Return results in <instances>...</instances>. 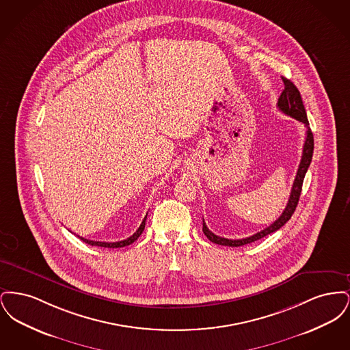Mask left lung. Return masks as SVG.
Instances as JSON below:
<instances>
[{
  "label": "left lung",
  "mask_w": 350,
  "mask_h": 350,
  "mask_svg": "<svg viewBox=\"0 0 350 350\" xmlns=\"http://www.w3.org/2000/svg\"><path fill=\"white\" fill-rule=\"evenodd\" d=\"M283 83H284V89H283L282 94L278 98V109L284 113L286 116L288 117L295 118L298 122L303 123L307 129L306 131V140H304V146H303V153H301V160H300L299 167H298V172H297V177L294 180L293 183V189H291V193H290V198L287 202V206L286 208L283 210L282 215L278 217L273 224H270L269 227H267L265 230L260 231V232L254 233L250 237H245V239H239V240H231V239H224V237H220L217 236L214 233L211 232L204 220H203V233L207 236V239L215 244L219 245H226V247H241V245H245V244H250L253 243L256 240H260L262 239L264 236H267L269 233L275 232L278 231L281 227H283L288 220L290 217H293L297 206H298V202H299L300 193H301V185H303V180H304V176L307 173V169L311 164V160H312V153H314V135L311 133V129H310V123H308V119H307V114H306V109H304V105H303V100L300 97L299 90L298 88L291 83L290 80L282 77Z\"/></svg>",
  "instance_id": "1"
}]
</instances>
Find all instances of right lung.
<instances>
[{
	"mask_svg": "<svg viewBox=\"0 0 350 350\" xmlns=\"http://www.w3.org/2000/svg\"><path fill=\"white\" fill-rule=\"evenodd\" d=\"M146 220H147V217H144L143 219V221H142V224H140V227L137 228V231L133 233V236H130V237H127L126 240H122V241H116V243H103V241H93V240H88V239H83V237H80L81 240H83V243H86V244H89V245H96V247H103V248H122V247H127V245H130V244H133L135 240H137V237L142 234V232L144 231V227H146Z\"/></svg>",
	"mask_w": 350,
	"mask_h": 350,
	"instance_id": "add662e5",
	"label": "right lung"
}]
</instances>
